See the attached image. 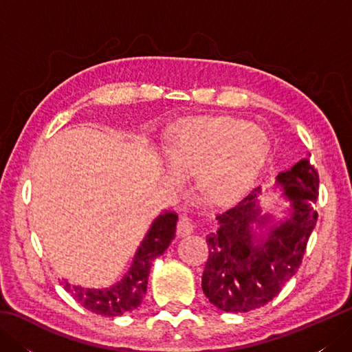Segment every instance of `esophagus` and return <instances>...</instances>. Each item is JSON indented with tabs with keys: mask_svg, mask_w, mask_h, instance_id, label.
I'll return each instance as SVG.
<instances>
[{
	"mask_svg": "<svg viewBox=\"0 0 352 352\" xmlns=\"http://www.w3.org/2000/svg\"><path fill=\"white\" fill-rule=\"evenodd\" d=\"M192 233H193V223L189 219V216L186 214L180 216V219H178V223H177V234L180 237H184Z\"/></svg>",
	"mask_w": 352,
	"mask_h": 352,
	"instance_id": "1",
	"label": "esophagus"
}]
</instances>
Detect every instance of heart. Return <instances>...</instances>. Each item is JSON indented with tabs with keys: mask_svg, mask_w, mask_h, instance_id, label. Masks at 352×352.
<instances>
[{
	"mask_svg": "<svg viewBox=\"0 0 352 352\" xmlns=\"http://www.w3.org/2000/svg\"><path fill=\"white\" fill-rule=\"evenodd\" d=\"M260 126L227 116L188 118L178 122L164 146L168 180L182 184L195 174L197 184L214 204H228L248 192L267 157Z\"/></svg>",
	"mask_w": 352,
	"mask_h": 352,
	"instance_id": "b5f03b06",
	"label": "heart"
}]
</instances>
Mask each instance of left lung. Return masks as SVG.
<instances>
[{
  "label": "left lung",
  "mask_w": 352,
  "mask_h": 352,
  "mask_svg": "<svg viewBox=\"0 0 352 352\" xmlns=\"http://www.w3.org/2000/svg\"><path fill=\"white\" fill-rule=\"evenodd\" d=\"M319 175L309 159L275 178L274 192L286 201L275 219L263 213L260 188L216 216L218 230L207 234L208 258L201 286L214 307L245 313L272 301L298 271L316 226Z\"/></svg>",
  "instance_id": "obj_1"
}]
</instances>
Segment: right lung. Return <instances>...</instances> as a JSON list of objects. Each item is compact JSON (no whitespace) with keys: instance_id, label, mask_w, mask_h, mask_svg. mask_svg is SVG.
Segmentation results:
<instances>
[{"instance_id":"add662e5","label":"right lung","mask_w":352,"mask_h":352,"mask_svg":"<svg viewBox=\"0 0 352 352\" xmlns=\"http://www.w3.org/2000/svg\"><path fill=\"white\" fill-rule=\"evenodd\" d=\"M177 221V213L169 210L157 216L134 254L129 271L113 286L89 289L63 280L65 290L69 292L80 305L101 316H121L138 309L146 294L149 269L175 237Z\"/></svg>"}]
</instances>
